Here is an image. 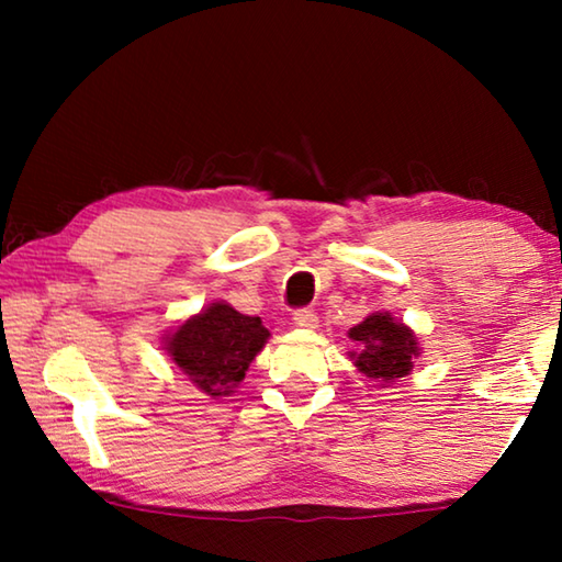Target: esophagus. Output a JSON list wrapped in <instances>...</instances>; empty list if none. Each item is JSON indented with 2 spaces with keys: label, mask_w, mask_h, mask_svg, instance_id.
I'll return each instance as SVG.
<instances>
[{
  "label": "esophagus",
  "mask_w": 562,
  "mask_h": 562,
  "mask_svg": "<svg viewBox=\"0 0 562 562\" xmlns=\"http://www.w3.org/2000/svg\"><path fill=\"white\" fill-rule=\"evenodd\" d=\"M292 319H294V325H297V327H304V329H315V327H317V312H315V310H310V307H300V310H294Z\"/></svg>",
  "instance_id": "esophagus-1"
}]
</instances>
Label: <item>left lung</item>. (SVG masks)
Segmentation results:
<instances>
[{
	"mask_svg": "<svg viewBox=\"0 0 562 562\" xmlns=\"http://www.w3.org/2000/svg\"><path fill=\"white\" fill-rule=\"evenodd\" d=\"M349 337L359 345V351H355L351 359L367 376L392 382L412 372L418 341L414 331L402 322H394L389 312L369 315L361 325L349 329Z\"/></svg>",
	"mask_w": 562,
	"mask_h": 562,
	"instance_id": "left-lung-1",
	"label": "left lung"
}]
</instances>
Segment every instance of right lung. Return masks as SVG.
<instances>
[{
	"label": "right lung",
	"instance_id": "add662e5",
	"mask_svg": "<svg viewBox=\"0 0 562 562\" xmlns=\"http://www.w3.org/2000/svg\"><path fill=\"white\" fill-rule=\"evenodd\" d=\"M270 331L260 317H247L225 302H213L170 335L166 349L198 389L225 396L243 382L250 361L265 347Z\"/></svg>",
	"mask_w": 562,
	"mask_h": 562
}]
</instances>
